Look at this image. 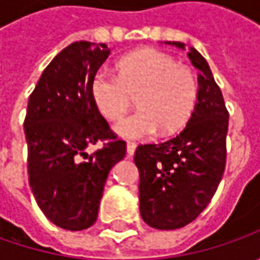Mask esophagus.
<instances>
[{
  "instance_id": "1",
  "label": "esophagus",
  "mask_w": 260,
  "mask_h": 260,
  "mask_svg": "<svg viewBox=\"0 0 260 260\" xmlns=\"http://www.w3.org/2000/svg\"><path fill=\"white\" fill-rule=\"evenodd\" d=\"M136 147H137V145H136L135 142H127V155H135Z\"/></svg>"
}]
</instances>
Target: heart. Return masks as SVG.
Returning a JSON list of instances; mask_svg holds the SVG:
<instances>
[{
	"label": "heart",
	"mask_w": 260,
	"mask_h": 260,
	"mask_svg": "<svg viewBox=\"0 0 260 260\" xmlns=\"http://www.w3.org/2000/svg\"><path fill=\"white\" fill-rule=\"evenodd\" d=\"M118 76L105 71L91 81V95L98 111L118 120L137 98L135 114L115 124L127 139H147L155 133H174L188 121L195 108L198 84L194 72L178 65L174 56L157 49H140L117 63Z\"/></svg>",
	"instance_id": "b5f03b06"
}]
</instances>
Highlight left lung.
<instances>
[{
	"instance_id": "8db88e82",
	"label": "left lung",
	"mask_w": 260,
	"mask_h": 260,
	"mask_svg": "<svg viewBox=\"0 0 260 260\" xmlns=\"http://www.w3.org/2000/svg\"><path fill=\"white\" fill-rule=\"evenodd\" d=\"M185 49L181 42H166ZM188 57L200 71L198 94L186 127L164 143L137 146L140 214L159 230H174L194 221L211 201L225 168L229 111L211 69L200 52Z\"/></svg>"
}]
</instances>
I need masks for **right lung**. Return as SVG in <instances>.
Masks as SVG:
<instances>
[{"label":"right lung","instance_id":"add662e5","mask_svg":"<svg viewBox=\"0 0 260 260\" xmlns=\"http://www.w3.org/2000/svg\"><path fill=\"white\" fill-rule=\"evenodd\" d=\"M108 55L105 43L69 45L43 71L27 105L28 184L43 214L71 232L96 221L107 176L125 156V142L117 140L91 95ZM98 140L105 147L88 154Z\"/></svg>","mask_w":260,"mask_h":260}]
</instances>
